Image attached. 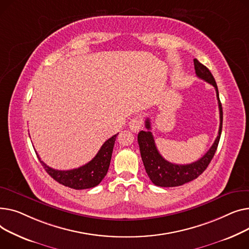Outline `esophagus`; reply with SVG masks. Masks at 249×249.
Wrapping results in <instances>:
<instances>
[{
    "label": "esophagus",
    "mask_w": 249,
    "mask_h": 249,
    "mask_svg": "<svg viewBox=\"0 0 249 249\" xmlns=\"http://www.w3.org/2000/svg\"><path fill=\"white\" fill-rule=\"evenodd\" d=\"M128 125H129V128L133 130L134 133H138V131L142 126V120L141 118H139V116H137V118H134L133 120H130Z\"/></svg>",
    "instance_id": "34e87169"
}]
</instances>
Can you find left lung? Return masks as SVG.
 Listing matches in <instances>:
<instances>
[{
  "mask_svg": "<svg viewBox=\"0 0 249 249\" xmlns=\"http://www.w3.org/2000/svg\"><path fill=\"white\" fill-rule=\"evenodd\" d=\"M194 67L196 75L199 78L212 84L216 90L219 113H220V125H219L218 136L213 144L211 145L209 151L201 159H199L194 163L188 165H177L168 162L167 160H165L160 156V154L157 150L155 140L151 131L150 119L145 120L144 124L147 130L140 131L138 135V142L140 145L141 156L145 172H147L149 178L156 186L177 187L198 178L210 164L211 160L213 159L215 152L217 150L219 140H220L222 131L223 111L220 99H219V92L216 81L210 70L206 66H204L202 63H200L197 59H194Z\"/></svg>",
  "mask_w": 249,
  "mask_h": 249,
  "instance_id": "obj_1",
  "label": "left lung"
}]
</instances>
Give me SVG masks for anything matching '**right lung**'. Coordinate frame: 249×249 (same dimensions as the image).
<instances>
[{
	"label": "right lung",
	"mask_w": 249,
	"mask_h": 249,
	"mask_svg": "<svg viewBox=\"0 0 249 249\" xmlns=\"http://www.w3.org/2000/svg\"><path fill=\"white\" fill-rule=\"evenodd\" d=\"M118 135L119 134L112 136L102 144L100 150L90 162L77 169L67 171L52 169L41 160L37 153L36 155L45 171L58 183L75 190L89 189L97 186L106 177L109 168L115 139Z\"/></svg>",
	"instance_id": "add662e5"
}]
</instances>
